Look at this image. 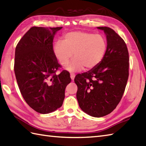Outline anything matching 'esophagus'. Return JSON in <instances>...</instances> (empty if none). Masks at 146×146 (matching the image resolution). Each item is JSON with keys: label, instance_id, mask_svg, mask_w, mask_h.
I'll use <instances>...</instances> for the list:
<instances>
[{"label": "esophagus", "instance_id": "34e87169", "mask_svg": "<svg viewBox=\"0 0 146 146\" xmlns=\"http://www.w3.org/2000/svg\"><path fill=\"white\" fill-rule=\"evenodd\" d=\"M70 78L72 80H74V78H75V74H74V73H70Z\"/></svg>", "mask_w": 146, "mask_h": 146}]
</instances>
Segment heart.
I'll list each match as a JSON object with an SVG mask.
<instances>
[{
	"label": "heart",
	"instance_id": "b5f03b06",
	"mask_svg": "<svg viewBox=\"0 0 146 146\" xmlns=\"http://www.w3.org/2000/svg\"><path fill=\"white\" fill-rule=\"evenodd\" d=\"M107 42L102 35L84 31H72L65 34L63 40H57L53 50L59 62L67 64L66 67L70 72L82 70L84 67L91 69L101 62L106 54Z\"/></svg>",
	"mask_w": 146,
	"mask_h": 146
}]
</instances>
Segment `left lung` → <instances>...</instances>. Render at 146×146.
I'll return each instance as SVG.
<instances>
[{"mask_svg":"<svg viewBox=\"0 0 146 146\" xmlns=\"http://www.w3.org/2000/svg\"><path fill=\"white\" fill-rule=\"evenodd\" d=\"M107 38L106 54L98 66L77 74V99L80 109L92 117H100L115 109L122 98L129 77V58L124 40L108 27H98Z\"/></svg>","mask_w":146,"mask_h":146,"instance_id":"left-lung-1","label":"left lung"}]
</instances>
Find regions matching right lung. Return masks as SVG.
I'll return each instance as SVG.
<instances>
[{"label":"right lung","instance_id":"add662e5","mask_svg":"<svg viewBox=\"0 0 146 146\" xmlns=\"http://www.w3.org/2000/svg\"><path fill=\"white\" fill-rule=\"evenodd\" d=\"M59 27H32L15 47L14 72L21 94L27 104L40 114L62 106L70 74L61 67L53 50V39Z\"/></svg>","mask_w":146,"mask_h":146}]
</instances>
